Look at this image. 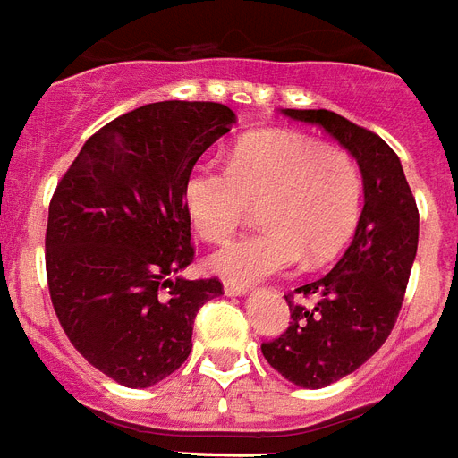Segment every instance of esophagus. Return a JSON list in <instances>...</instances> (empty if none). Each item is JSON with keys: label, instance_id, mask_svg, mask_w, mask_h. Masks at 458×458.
I'll list each match as a JSON object with an SVG mask.
<instances>
[{"label": "esophagus", "instance_id": "34e87169", "mask_svg": "<svg viewBox=\"0 0 458 458\" xmlns=\"http://www.w3.org/2000/svg\"><path fill=\"white\" fill-rule=\"evenodd\" d=\"M223 291H225V295H244L250 291V285L237 284V281H223Z\"/></svg>", "mask_w": 458, "mask_h": 458}]
</instances>
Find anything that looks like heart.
<instances>
[{"mask_svg":"<svg viewBox=\"0 0 458 458\" xmlns=\"http://www.w3.org/2000/svg\"><path fill=\"white\" fill-rule=\"evenodd\" d=\"M360 167L314 139L268 131L244 139L228 167L201 163L184 182L191 225L206 242H225L261 206L267 230L225 244L208 267L252 284L298 267H322L353 237L362 214Z\"/></svg>","mask_w":458,"mask_h":458,"instance_id":"b5f03b06","label":"heart"}]
</instances>
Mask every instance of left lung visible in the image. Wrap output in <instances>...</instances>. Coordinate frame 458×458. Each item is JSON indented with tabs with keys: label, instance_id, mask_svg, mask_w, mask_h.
I'll use <instances>...</instances> for the list:
<instances>
[{
	"label": "left lung",
	"instance_id": "obj_1",
	"mask_svg": "<svg viewBox=\"0 0 458 458\" xmlns=\"http://www.w3.org/2000/svg\"><path fill=\"white\" fill-rule=\"evenodd\" d=\"M319 127L362 173L365 206L355 237L329 274L285 295L291 327L261 353L288 382L322 389L379 351L399 317L418 252V206L399 156L375 131L329 110H281Z\"/></svg>",
	"mask_w": 458,
	"mask_h": 458
}]
</instances>
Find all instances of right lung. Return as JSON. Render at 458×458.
Segmentation results:
<instances>
[{
    "label": "right lung",
    "instance_id": "obj_1",
    "mask_svg": "<svg viewBox=\"0 0 458 458\" xmlns=\"http://www.w3.org/2000/svg\"><path fill=\"white\" fill-rule=\"evenodd\" d=\"M233 122L221 103L141 105L98 129L52 194V307L76 351L129 389L173 375L199 307L223 295L218 278L177 274L194 261L184 182Z\"/></svg>",
    "mask_w": 458,
    "mask_h": 458
}]
</instances>
